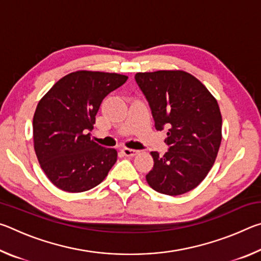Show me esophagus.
<instances>
[{
	"label": "esophagus",
	"instance_id": "1",
	"mask_svg": "<svg viewBox=\"0 0 261 261\" xmlns=\"http://www.w3.org/2000/svg\"><path fill=\"white\" fill-rule=\"evenodd\" d=\"M122 152L125 156H135L138 154V151H136V149H131V148H126V147L123 148Z\"/></svg>",
	"mask_w": 261,
	"mask_h": 261
}]
</instances>
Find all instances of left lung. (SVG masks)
Segmentation results:
<instances>
[{
  "mask_svg": "<svg viewBox=\"0 0 261 261\" xmlns=\"http://www.w3.org/2000/svg\"><path fill=\"white\" fill-rule=\"evenodd\" d=\"M136 83L148 101L155 129H167L168 151L152 152L149 187L179 196L198 187L208 174L222 139L218 101L196 77L180 70L138 72Z\"/></svg>",
  "mask_w": 261,
  "mask_h": 261,
  "instance_id": "8db88e82",
  "label": "left lung"
}]
</instances>
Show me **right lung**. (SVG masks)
I'll return each mask as SVG.
<instances>
[{"label":"right lung","mask_w":261,"mask_h":261,"mask_svg":"<svg viewBox=\"0 0 261 261\" xmlns=\"http://www.w3.org/2000/svg\"><path fill=\"white\" fill-rule=\"evenodd\" d=\"M126 79L124 74L82 70L61 78L39 101L33 116L34 151L55 187L84 192L108 175L117 151L92 140L90 131L102 100Z\"/></svg>","instance_id":"add662e5"}]
</instances>
